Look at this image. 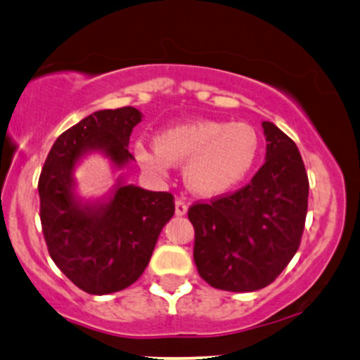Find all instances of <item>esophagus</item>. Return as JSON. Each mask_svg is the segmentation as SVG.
Returning a JSON list of instances; mask_svg holds the SVG:
<instances>
[{
	"label": "esophagus",
	"mask_w": 360,
	"mask_h": 360,
	"mask_svg": "<svg viewBox=\"0 0 360 360\" xmlns=\"http://www.w3.org/2000/svg\"><path fill=\"white\" fill-rule=\"evenodd\" d=\"M186 212H188V204L184 201H181V199H177L176 201V216L183 217L186 216Z\"/></svg>",
	"instance_id": "34e87169"
}]
</instances>
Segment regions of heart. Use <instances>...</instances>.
<instances>
[{
    "instance_id": "b5f03b06",
    "label": "heart",
    "mask_w": 360,
    "mask_h": 360,
    "mask_svg": "<svg viewBox=\"0 0 360 360\" xmlns=\"http://www.w3.org/2000/svg\"><path fill=\"white\" fill-rule=\"evenodd\" d=\"M139 165L156 176H167L172 162L184 166L189 189L206 198L234 191L248 179L261 154L257 129L245 121L198 120L172 126L156 139V148L138 143Z\"/></svg>"
}]
</instances>
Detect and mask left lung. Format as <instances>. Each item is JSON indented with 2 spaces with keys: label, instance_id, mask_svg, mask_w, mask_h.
Here are the masks:
<instances>
[{
  "label": "left lung",
  "instance_id": "1",
  "mask_svg": "<svg viewBox=\"0 0 360 360\" xmlns=\"http://www.w3.org/2000/svg\"><path fill=\"white\" fill-rule=\"evenodd\" d=\"M266 162L251 183L188 216L194 262L216 289L252 292L269 285L297 252L307 214L309 181L301 153L274 122L262 121Z\"/></svg>",
  "mask_w": 360,
  "mask_h": 360
}]
</instances>
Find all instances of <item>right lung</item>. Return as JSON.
I'll return each mask as SVG.
<instances>
[{
    "instance_id": "right-lung-1",
    "label": "right lung",
    "mask_w": 360,
    "mask_h": 360,
    "mask_svg": "<svg viewBox=\"0 0 360 360\" xmlns=\"http://www.w3.org/2000/svg\"><path fill=\"white\" fill-rule=\"evenodd\" d=\"M143 121L136 108L101 109L65 131L49 151L39 177L41 226L49 256L84 292L104 295L139 279L172 216L174 198L126 183L134 156L129 138ZM101 153L117 183L96 200L77 193L74 172L89 153Z\"/></svg>"
}]
</instances>
